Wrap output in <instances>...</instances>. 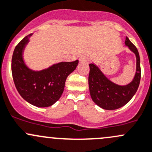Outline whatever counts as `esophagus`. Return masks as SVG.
Here are the masks:
<instances>
[{
  "mask_svg": "<svg viewBox=\"0 0 152 152\" xmlns=\"http://www.w3.org/2000/svg\"><path fill=\"white\" fill-rule=\"evenodd\" d=\"M79 60L80 63H86L87 62V58L86 57H84V56H82V57H81L79 59Z\"/></svg>",
  "mask_w": 152,
  "mask_h": 152,
  "instance_id": "1",
  "label": "esophagus"
}]
</instances>
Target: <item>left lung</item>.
<instances>
[{"label":"left lung","mask_w":152,"mask_h":152,"mask_svg":"<svg viewBox=\"0 0 152 152\" xmlns=\"http://www.w3.org/2000/svg\"><path fill=\"white\" fill-rule=\"evenodd\" d=\"M125 46L136 57L135 76L129 84L119 85L111 81L94 63L89 64V88L90 96L95 104L105 110H115L127 104L134 96L139 87L140 80V56L137 48L128 38H125Z\"/></svg>","instance_id":"obj_1"}]
</instances>
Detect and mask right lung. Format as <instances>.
Segmentation results:
<instances>
[{
  "label": "right lung",
  "mask_w": 152,
  "mask_h": 152,
  "mask_svg": "<svg viewBox=\"0 0 152 152\" xmlns=\"http://www.w3.org/2000/svg\"><path fill=\"white\" fill-rule=\"evenodd\" d=\"M33 33L17 44L12 59V72L19 94L30 104L40 108L49 107L60 99L65 81L74 71L79 60L55 63L45 69L35 71L25 63L24 52Z\"/></svg>",
  "instance_id": "right-lung-1"
}]
</instances>
